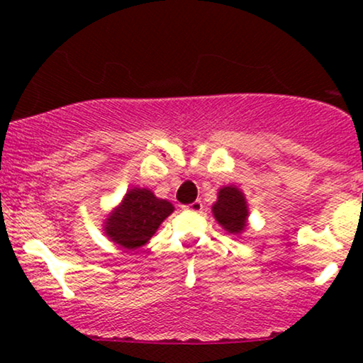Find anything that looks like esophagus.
<instances>
[{"label": "esophagus", "instance_id": "obj_1", "mask_svg": "<svg viewBox=\"0 0 363 363\" xmlns=\"http://www.w3.org/2000/svg\"><path fill=\"white\" fill-rule=\"evenodd\" d=\"M182 210H185V211H191V213H201V210H203V203L196 200V201L190 203V205H183V206H182Z\"/></svg>", "mask_w": 363, "mask_h": 363}]
</instances>
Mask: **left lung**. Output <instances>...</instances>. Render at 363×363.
Instances as JSON below:
<instances>
[{
	"label": "left lung",
	"mask_w": 363,
	"mask_h": 363,
	"mask_svg": "<svg viewBox=\"0 0 363 363\" xmlns=\"http://www.w3.org/2000/svg\"><path fill=\"white\" fill-rule=\"evenodd\" d=\"M213 215L228 233H241L246 228L247 218L245 195L235 186L221 188L218 193V201L213 205Z\"/></svg>",
	"instance_id": "obj_1"
}]
</instances>
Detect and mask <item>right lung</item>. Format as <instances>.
Listing matches in <instances>:
<instances>
[{
  "instance_id": "obj_1",
  "label": "right lung",
  "mask_w": 363,
  "mask_h": 363,
  "mask_svg": "<svg viewBox=\"0 0 363 363\" xmlns=\"http://www.w3.org/2000/svg\"><path fill=\"white\" fill-rule=\"evenodd\" d=\"M172 211V203L160 200L145 188H133L127 191L122 205L107 218L106 233L117 245L135 250L150 240Z\"/></svg>"
}]
</instances>
